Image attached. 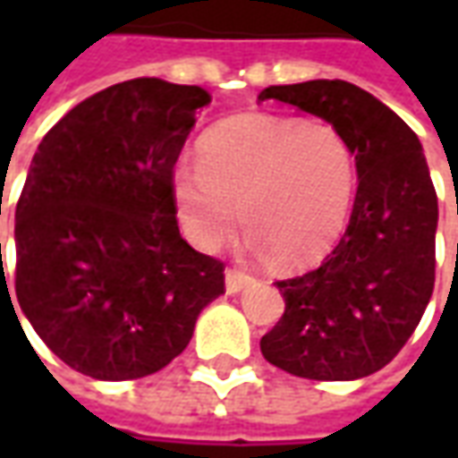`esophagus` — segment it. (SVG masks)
<instances>
[{"label":"esophagus","mask_w":458,"mask_h":458,"mask_svg":"<svg viewBox=\"0 0 458 458\" xmlns=\"http://www.w3.org/2000/svg\"><path fill=\"white\" fill-rule=\"evenodd\" d=\"M250 275H245L242 269H235L230 267L228 272H225V292L228 294H238L240 289H245L250 284Z\"/></svg>","instance_id":"34e87169"}]
</instances>
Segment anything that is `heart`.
Here are the masks:
<instances>
[{"label": "heart", "mask_w": 458, "mask_h": 458, "mask_svg": "<svg viewBox=\"0 0 458 458\" xmlns=\"http://www.w3.org/2000/svg\"><path fill=\"white\" fill-rule=\"evenodd\" d=\"M171 176L176 218L193 248H220L238 225L284 265L321 258L341 238L358 186L353 147L327 122L238 114L199 140Z\"/></svg>", "instance_id": "obj_1"}]
</instances>
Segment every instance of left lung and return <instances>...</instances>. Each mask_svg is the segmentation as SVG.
<instances>
[{
  "label": "left lung",
  "mask_w": 458,
  "mask_h": 458,
  "mask_svg": "<svg viewBox=\"0 0 458 458\" xmlns=\"http://www.w3.org/2000/svg\"><path fill=\"white\" fill-rule=\"evenodd\" d=\"M258 100L334 124L358 166L336 248L318 267L275 282L284 314L259 341L262 355L309 380L377 373L412 336L434 289L439 206L422 144L387 105L345 81L269 85Z\"/></svg>",
  "instance_id": "left-lung-1"
}]
</instances>
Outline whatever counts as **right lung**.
<instances>
[{
  "mask_svg": "<svg viewBox=\"0 0 458 458\" xmlns=\"http://www.w3.org/2000/svg\"><path fill=\"white\" fill-rule=\"evenodd\" d=\"M206 105L199 85L134 78L75 105L36 149L14 216L16 301L78 373H157L225 292V265L181 238L171 193Z\"/></svg>",
  "mask_w": 458,
  "mask_h": 458,
  "instance_id": "right-lung-1",
  "label": "right lung"
}]
</instances>
